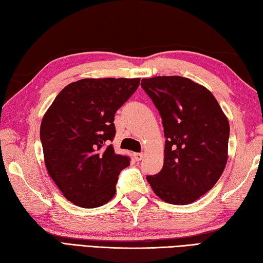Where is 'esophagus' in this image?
Listing matches in <instances>:
<instances>
[{"label":"esophagus","mask_w":263,"mask_h":263,"mask_svg":"<svg viewBox=\"0 0 263 263\" xmlns=\"http://www.w3.org/2000/svg\"><path fill=\"white\" fill-rule=\"evenodd\" d=\"M142 158H143V154H142V153H137V154H135V159H136L137 161L141 160Z\"/></svg>","instance_id":"34e87169"}]
</instances>
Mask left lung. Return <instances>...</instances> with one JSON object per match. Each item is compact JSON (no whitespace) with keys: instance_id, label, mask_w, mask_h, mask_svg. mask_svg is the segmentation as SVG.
I'll list each match as a JSON object with an SVG mask.
<instances>
[{"instance_id":"8db88e82","label":"left lung","mask_w":263,"mask_h":263,"mask_svg":"<svg viewBox=\"0 0 263 263\" xmlns=\"http://www.w3.org/2000/svg\"><path fill=\"white\" fill-rule=\"evenodd\" d=\"M163 120L164 166L147 181L172 204H189L214 187L228 159L230 123L208 89L189 78L142 79Z\"/></svg>"}]
</instances>
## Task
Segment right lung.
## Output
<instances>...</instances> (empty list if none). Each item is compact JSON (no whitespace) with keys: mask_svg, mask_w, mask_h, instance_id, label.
Returning <instances> with one entry per match:
<instances>
[{"mask_svg":"<svg viewBox=\"0 0 263 263\" xmlns=\"http://www.w3.org/2000/svg\"><path fill=\"white\" fill-rule=\"evenodd\" d=\"M140 78L81 79L64 87L46 110L41 140L46 170L64 197L81 208L113 199L120 172L130 165L109 142L116 110Z\"/></svg>","mask_w":263,"mask_h":263,"instance_id":"1","label":"right lung"}]
</instances>
